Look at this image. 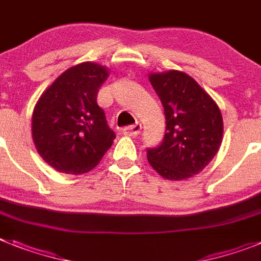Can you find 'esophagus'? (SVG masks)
I'll list each match as a JSON object with an SVG mask.
<instances>
[{
    "instance_id": "34e87169",
    "label": "esophagus",
    "mask_w": 261,
    "mask_h": 261,
    "mask_svg": "<svg viewBox=\"0 0 261 261\" xmlns=\"http://www.w3.org/2000/svg\"><path fill=\"white\" fill-rule=\"evenodd\" d=\"M140 131H142V124L135 123L134 126H128V127L123 128L122 133H123L124 135H127V137H137V135L140 134Z\"/></svg>"
}]
</instances>
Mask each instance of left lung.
<instances>
[{
  "label": "left lung",
  "mask_w": 261,
  "mask_h": 261,
  "mask_svg": "<svg viewBox=\"0 0 261 261\" xmlns=\"http://www.w3.org/2000/svg\"><path fill=\"white\" fill-rule=\"evenodd\" d=\"M165 114L162 144L147 149L153 169L167 180H187L213 160L222 143L223 119L214 99L180 71L148 74Z\"/></svg>",
  "instance_id": "1"
}]
</instances>
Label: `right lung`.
I'll use <instances>...</instances> for the list:
<instances>
[{
  "label": "right lung",
  "mask_w": 261,
  "mask_h": 261,
  "mask_svg": "<svg viewBox=\"0 0 261 261\" xmlns=\"http://www.w3.org/2000/svg\"><path fill=\"white\" fill-rule=\"evenodd\" d=\"M109 68L85 62L63 72L38 99L33 140L42 159L62 173H87L101 162L115 139L97 103Z\"/></svg>",
  "instance_id": "add662e5"
}]
</instances>
